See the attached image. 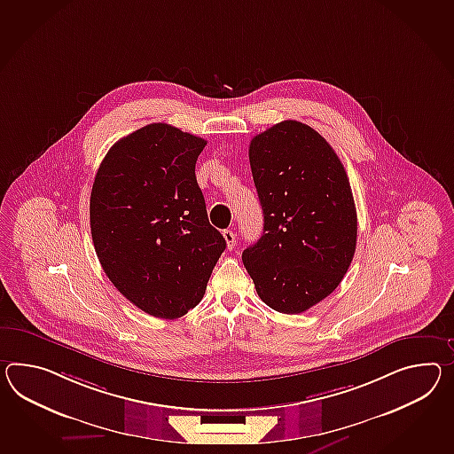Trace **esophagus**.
Segmentation results:
<instances>
[{
	"instance_id": "34e87169",
	"label": "esophagus",
	"mask_w": 454,
	"mask_h": 454,
	"mask_svg": "<svg viewBox=\"0 0 454 454\" xmlns=\"http://www.w3.org/2000/svg\"><path fill=\"white\" fill-rule=\"evenodd\" d=\"M223 238H224V241H226L228 249H232L234 244H236V234H234L231 230H224V231H223Z\"/></svg>"
}]
</instances>
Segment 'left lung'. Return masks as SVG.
<instances>
[{"mask_svg": "<svg viewBox=\"0 0 454 454\" xmlns=\"http://www.w3.org/2000/svg\"><path fill=\"white\" fill-rule=\"evenodd\" d=\"M264 232L243 264L270 309L297 315L326 299L351 266L357 215L349 178L326 139L277 122L249 145Z\"/></svg>", "mask_w": 454, "mask_h": 454, "instance_id": "obj_1", "label": "left lung"}]
</instances>
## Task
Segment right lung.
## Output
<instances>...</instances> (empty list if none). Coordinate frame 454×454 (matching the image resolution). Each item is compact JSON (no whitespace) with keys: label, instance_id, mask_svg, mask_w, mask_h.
<instances>
[{"label":"right lung","instance_id":"add662e5","mask_svg":"<svg viewBox=\"0 0 454 454\" xmlns=\"http://www.w3.org/2000/svg\"><path fill=\"white\" fill-rule=\"evenodd\" d=\"M205 145L199 136L153 122L113 145L95 176L90 228L101 267L155 318L195 309L226 247L195 177Z\"/></svg>","mask_w":454,"mask_h":454}]
</instances>
